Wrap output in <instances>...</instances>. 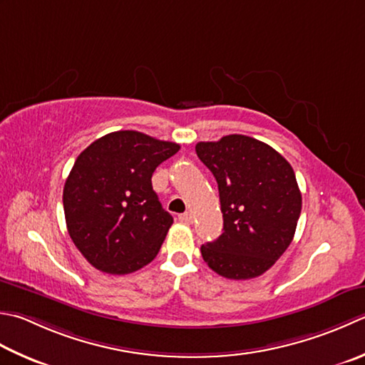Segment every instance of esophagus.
I'll use <instances>...</instances> for the list:
<instances>
[{"label":"esophagus","instance_id":"obj_1","mask_svg":"<svg viewBox=\"0 0 365 365\" xmlns=\"http://www.w3.org/2000/svg\"><path fill=\"white\" fill-rule=\"evenodd\" d=\"M178 220L182 221V223H187V225H191L192 220H195V217H192L191 212H185L182 213V215H178Z\"/></svg>","mask_w":365,"mask_h":365}]
</instances>
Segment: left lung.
Listing matches in <instances>:
<instances>
[{
	"instance_id": "8db88e82",
	"label": "left lung",
	"mask_w": 365,
	"mask_h": 365,
	"mask_svg": "<svg viewBox=\"0 0 365 365\" xmlns=\"http://www.w3.org/2000/svg\"><path fill=\"white\" fill-rule=\"evenodd\" d=\"M196 153L218 183L223 234L201 247L213 272L250 280L287 252L302 209L291 164L264 142L230 134L197 142Z\"/></svg>"
}]
</instances>
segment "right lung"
Instances as JSON below:
<instances>
[{
    "label": "right lung",
    "mask_w": 365,
    "mask_h": 365,
    "mask_svg": "<svg viewBox=\"0 0 365 365\" xmlns=\"http://www.w3.org/2000/svg\"><path fill=\"white\" fill-rule=\"evenodd\" d=\"M180 145L139 131H115L77 156L63 190L68 232L93 267L125 275L155 259L174 223L152 175Z\"/></svg>",
    "instance_id": "right-lung-1"
}]
</instances>
